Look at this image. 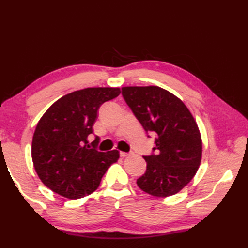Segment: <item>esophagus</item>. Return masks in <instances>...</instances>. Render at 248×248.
Listing matches in <instances>:
<instances>
[{
    "label": "esophagus",
    "mask_w": 248,
    "mask_h": 248,
    "mask_svg": "<svg viewBox=\"0 0 248 248\" xmlns=\"http://www.w3.org/2000/svg\"><path fill=\"white\" fill-rule=\"evenodd\" d=\"M131 154L130 152H124V151H120V156H123V157H124V156H128V155H130Z\"/></svg>",
    "instance_id": "obj_1"
}]
</instances>
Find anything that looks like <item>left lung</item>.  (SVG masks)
I'll return each mask as SVG.
<instances>
[{
    "label": "left lung",
    "instance_id": "8db88e82",
    "mask_svg": "<svg viewBox=\"0 0 248 248\" xmlns=\"http://www.w3.org/2000/svg\"><path fill=\"white\" fill-rule=\"evenodd\" d=\"M125 103L146 131L155 135L146 171L136 183L152 196L178 193L192 180L202 160V138L191 112L175 94L157 86L121 88Z\"/></svg>",
    "mask_w": 248,
    "mask_h": 248
}]
</instances>
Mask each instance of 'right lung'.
I'll use <instances>...</instances> for the list:
<instances>
[{
    "label": "right lung",
    "instance_id": "obj_1",
    "mask_svg": "<svg viewBox=\"0 0 248 248\" xmlns=\"http://www.w3.org/2000/svg\"><path fill=\"white\" fill-rule=\"evenodd\" d=\"M119 93L120 89L113 87L84 88L57 100L40 118L31 141V159L46 187L70 199L98 188L119 152L98 151V136L91 145L87 139L93 133L99 108Z\"/></svg>",
    "mask_w": 248,
    "mask_h": 248
}]
</instances>
